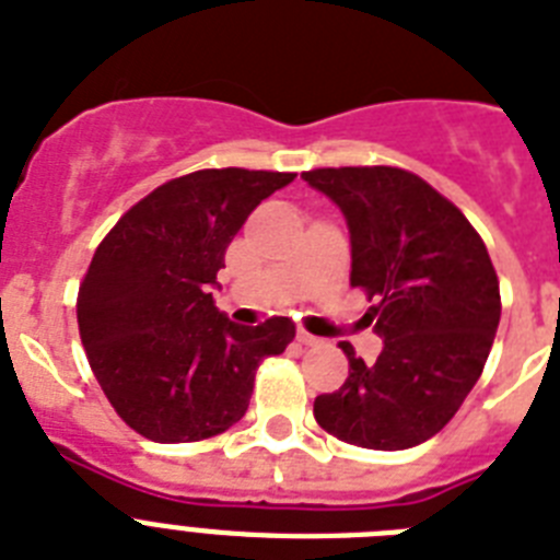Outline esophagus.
Segmentation results:
<instances>
[{"label":"esophagus","instance_id":"obj_1","mask_svg":"<svg viewBox=\"0 0 560 560\" xmlns=\"http://www.w3.org/2000/svg\"><path fill=\"white\" fill-rule=\"evenodd\" d=\"M298 340H300V343H303V346H320V343H323L320 337L308 335L306 329H298Z\"/></svg>","mask_w":560,"mask_h":560}]
</instances>
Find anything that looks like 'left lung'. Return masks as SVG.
<instances>
[{"mask_svg": "<svg viewBox=\"0 0 560 560\" xmlns=\"http://www.w3.org/2000/svg\"><path fill=\"white\" fill-rule=\"evenodd\" d=\"M346 217L352 285L377 300L383 352L317 395L314 418L363 450L397 452L438 435L478 383L501 320V291L478 231L418 174L389 165L303 174Z\"/></svg>", "mask_w": 560, "mask_h": 560, "instance_id": "1", "label": "left lung"}]
</instances>
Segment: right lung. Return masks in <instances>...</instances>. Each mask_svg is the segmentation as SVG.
I'll use <instances>...</instances> for the list:
<instances>
[{
  "label": "right lung",
  "mask_w": 560,
  "mask_h": 560,
  "mask_svg": "<svg viewBox=\"0 0 560 560\" xmlns=\"http://www.w3.org/2000/svg\"><path fill=\"white\" fill-rule=\"evenodd\" d=\"M294 174L194 171L119 217L77 298L88 363L119 418L156 443L214 438L248 409L262 358L294 340L289 317L237 326L211 289L254 208Z\"/></svg>",
  "instance_id": "right-lung-1"
}]
</instances>
